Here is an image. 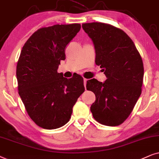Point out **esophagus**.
Masks as SVG:
<instances>
[{
    "mask_svg": "<svg viewBox=\"0 0 159 159\" xmlns=\"http://www.w3.org/2000/svg\"><path fill=\"white\" fill-rule=\"evenodd\" d=\"M87 81H88V79H86V78H84V86H85V88H86V82H87Z\"/></svg>",
    "mask_w": 159,
    "mask_h": 159,
    "instance_id": "34e87169",
    "label": "esophagus"
}]
</instances>
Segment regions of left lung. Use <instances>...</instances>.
<instances>
[{
    "label": "left lung",
    "instance_id": "8db88e82",
    "mask_svg": "<svg viewBox=\"0 0 159 159\" xmlns=\"http://www.w3.org/2000/svg\"><path fill=\"white\" fill-rule=\"evenodd\" d=\"M82 27L94 43L95 63L107 77L104 83L95 78L87 81L86 89L96 97L91 112L99 124L118 126L127 119L141 94L143 60L121 29L102 22L85 23Z\"/></svg>",
    "mask_w": 159,
    "mask_h": 159
}]
</instances>
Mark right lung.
I'll list each match as a JSON object with an SVG mask.
<instances>
[{
	"label": "right lung",
	"instance_id": "add662e5",
	"mask_svg": "<svg viewBox=\"0 0 159 159\" xmlns=\"http://www.w3.org/2000/svg\"><path fill=\"white\" fill-rule=\"evenodd\" d=\"M80 29L76 23L41 27L21 51L16 65L19 94L28 116L41 128L54 129L66 124L85 90L81 75L67 79L57 73L66 46Z\"/></svg>",
	"mask_w": 159,
	"mask_h": 159
}]
</instances>
